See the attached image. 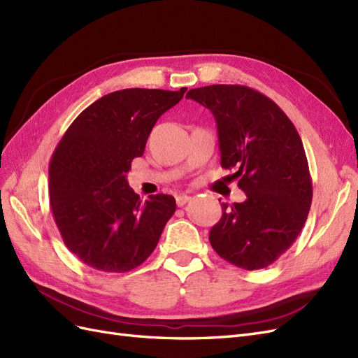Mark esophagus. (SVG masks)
Wrapping results in <instances>:
<instances>
[{
  "mask_svg": "<svg viewBox=\"0 0 358 358\" xmlns=\"http://www.w3.org/2000/svg\"><path fill=\"white\" fill-rule=\"evenodd\" d=\"M189 200H191V197L187 196V194H180V196L176 197V204L179 206V208H182V206L187 204Z\"/></svg>",
  "mask_w": 358,
  "mask_h": 358,
  "instance_id": "34e87169",
  "label": "esophagus"
}]
</instances>
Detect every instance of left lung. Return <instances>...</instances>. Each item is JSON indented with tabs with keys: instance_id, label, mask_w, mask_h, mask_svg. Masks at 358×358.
<instances>
[{
	"instance_id": "1",
	"label": "left lung",
	"mask_w": 358,
	"mask_h": 358,
	"mask_svg": "<svg viewBox=\"0 0 358 358\" xmlns=\"http://www.w3.org/2000/svg\"><path fill=\"white\" fill-rule=\"evenodd\" d=\"M187 99L212 112L221 166L234 171L231 178L246 194L242 203L221 204L210 245L233 266L264 268L297 239L310 209L312 180L301 138L275 101L248 86H203Z\"/></svg>"
}]
</instances>
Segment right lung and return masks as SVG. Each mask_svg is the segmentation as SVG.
Wrapping results in <instances>:
<instances>
[{
  "mask_svg": "<svg viewBox=\"0 0 358 358\" xmlns=\"http://www.w3.org/2000/svg\"><path fill=\"white\" fill-rule=\"evenodd\" d=\"M179 91L131 88L101 96L74 119L49 164V197L62 241L80 262L122 273L154 252L175 197L142 201L127 173L142 157L159 116L176 106Z\"/></svg>",
  "mask_w": 358,
  "mask_h": 358,
  "instance_id": "right-lung-1",
  "label": "right lung"
}]
</instances>
